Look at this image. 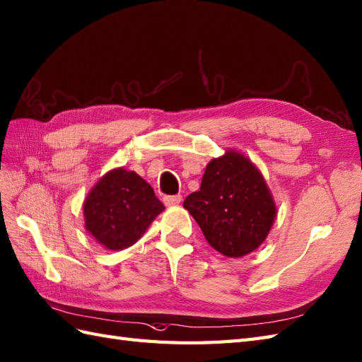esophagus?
I'll return each mask as SVG.
<instances>
[{"label":"esophagus","instance_id":"obj_1","mask_svg":"<svg viewBox=\"0 0 362 362\" xmlns=\"http://www.w3.org/2000/svg\"><path fill=\"white\" fill-rule=\"evenodd\" d=\"M180 202H182V196H180V194L165 196V197H163V204H165L166 206H175V205H179Z\"/></svg>","mask_w":362,"mask_h":362}]
</instances>
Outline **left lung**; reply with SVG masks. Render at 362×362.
<instances>
[{
  "mask_svg": "<svg viewBox=\"0 0 362 362\" xmlns=\"http://www.w3.org/2000/svg\"><path fill=\"white\" fill-rule=\"evenodd\" d=\"M183 206L199 223L209 245L226 257H242L265 240L276 217L270 189L257 168L226 151L206 165L200 189Z\"/></svg>",
  "mask_w": 362,
  "mask_h": 362,
  "instance_id": "obj_1",
  "label": "left lung"
}]
</instances>
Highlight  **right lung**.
Segmentation results:
<instances>
[{
    "mask_svg": "<svg viewBox=\"0 0 362 362\" xmlns=\"http://www.w3.org/2000/svg\"><path fill=\"white\" fill-rule=\"evenodd\" d=\"M163 209L146 180L137 173L115 168L89 191L83 214L90 236L117 251L134 245Z\"/></svg>",
    "mask_w": 362,
    "mask_h": 362,
    "instance_id": "add662e5",
    "label": "right lung"
}]
</instances>
